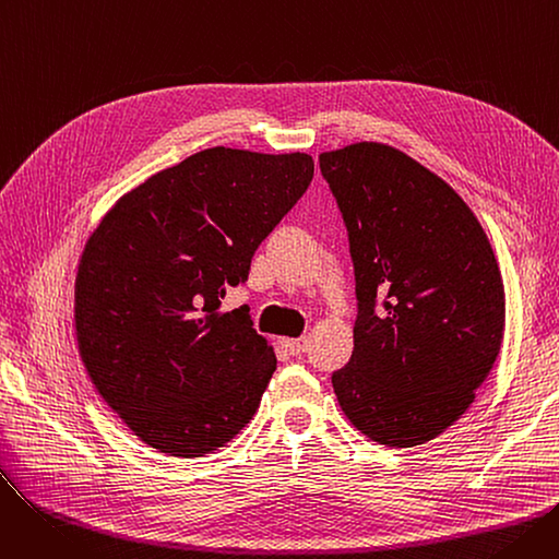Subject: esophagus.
Returning <instances> with one entry per match:
<instances>
[{"label": "esophagus", "instance_id": "1", "mask_svg": "<svg viewBox=\"0 0 559 559\" xmlns=\"http://www.w3.org/2000/svg\"><path fill=\"white\" fill-rule=\"evenodd\" d=\"M283 346L289 350L292 356H301L308 346V340L306 337H283Z\"/></svg>", "mask_w": 559, "mask_h": 559}]
</instances>
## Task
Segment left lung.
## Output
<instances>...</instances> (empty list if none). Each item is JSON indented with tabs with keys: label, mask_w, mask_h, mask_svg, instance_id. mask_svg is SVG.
Masks as SVG:
<instances>
[{
	"label": "left lung",
	"mask_w": 559,
	"mask_h": 559,
	"mask_svg": "<svg viewBox=\"0 0 559 559\" xmlns=\"http://www.w3.org/2000/svg\"><path fill=\"white\" fill-rule=\"evenodd\" d=\"M319 167L358 297L354 354L333 373L340 407L378 444H426L466 413L501 350L496 255L462 197L394 146L356 142Z\"/></svg>",
	"instance_id": "obj_1"
}]
</instances>
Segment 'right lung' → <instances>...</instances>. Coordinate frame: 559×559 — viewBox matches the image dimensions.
I'll return each mask as SVG.
<instances>
[{
    "instance_id": "right-lung-1",
    "label": "right lung",
    "mask_w": 559,
    "mask_h": 559,
    "mask_svg": "<svg viewBox=\"0 0 559 559\" xmlns=\"http://www.w3.org/2000/svg\"><path fill=\"white\" fill-rule=\"evenodd\" d=\"M312 174L308 154L213 146L127 192L85 242L74 283L79 354L144 444L201 457L255 415L274 348L247 306L219 308Z\"/></svg>"
}]
</instances>
